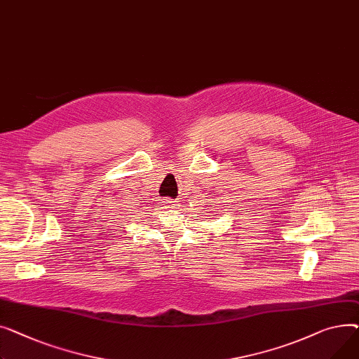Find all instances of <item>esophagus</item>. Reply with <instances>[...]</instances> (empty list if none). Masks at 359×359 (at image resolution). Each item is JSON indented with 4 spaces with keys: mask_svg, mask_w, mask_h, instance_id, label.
I'll return each mask as SVG.
<instances>
[{
    "mask_svg": "<svg viewBox=\"0 0 359 359\" xmlns=\"http://www.w3.org/2000/svg\"><path fill=\"white\" fill-rule=\"evenodd\" d=\"M166 204L170 205V207H175V201H172V200H168V201H166Z\"/></svg>",
    "mask_w": 359,
    "mask_h": 359,
    "instance_id": "1",
    "label": "esophagus"
}]
</instances>
